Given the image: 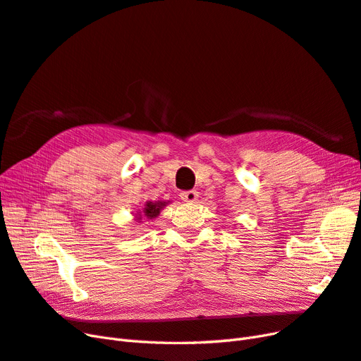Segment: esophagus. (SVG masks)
Returning a JSON list of instances; mask_svg holds the SVG:
<instances>
[{
    "mask_svg": "<svg viewBox=\"0 0 361 361\" xmlns=\"http://www.w3.org/2000/svg\"><path fill=\"white\" fill-rule=\"evenodd\" d=\"M199 197V192L195 190H190V191H182L180 192V199L183 202H188V203H194Z\"/></svg>",
    "mask_w": 361,
    "mask_h": 361,
    "instance_id": "1",
    "label": "esophagus"
}]
</instances>
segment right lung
<instances>
[{
  "label": "right lung",
  "instance_id": "right-lung-1",
  "mask_svg": "<svg viewBox=\"0 0 361 361\" xmlns=\"http://www.w3.org/2000/svg\"><path fill=\"white\" fill-rule=\"evenodd\" d=\"M166 206V202H158V203H152V202H149L147 204H146V207H145V215L147 216V218H155L158 214H159V211H161V207H164Z\"/></svg>",
  "mask_w": 361,
  "mask_h": 361
}]
</instances>
